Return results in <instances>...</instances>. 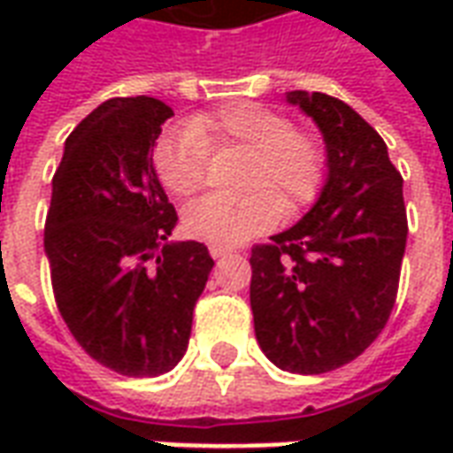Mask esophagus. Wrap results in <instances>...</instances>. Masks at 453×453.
<instances>
[{
  "label": "esophagus",
  "instance_id": "34e87169",
  "mask_svg": "<svg viewBox=\"0 0 453 453\" xmlns=\"http://www.w3.org/2000/svg\"><path fill=\"white\" fill-rule=\"evenodd\" d=\"M208 252H211V257H213V259H220V257H227V255H230L233 250H230V247L211 245V247H208Z\"/></svg>",
  "mask_w": 453,
  "mask_h": 453
}]
</instances>
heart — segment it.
<instances>
[{"instance_id": "obj_1", "label": "heart", "mask_w": 453, "mask_h": 453, "mask_svg": "<svg viewBox=\"0 0 453 453\" xmlns=\"http://www.w3.org/2000/svg\"><path fill=\"white\" fill-rule=\"evenodd\" d=\"M250 152L240 181L245 196H203L184 211L191 237L218 247H235L265 233L286 213L313 203L327 177L320 140L294 128L286 113L255 102H230L196 113L184 128H172L152 148V165L162 187L191 196L206 184L211 152Z\"/></svg>"}]
</instances>
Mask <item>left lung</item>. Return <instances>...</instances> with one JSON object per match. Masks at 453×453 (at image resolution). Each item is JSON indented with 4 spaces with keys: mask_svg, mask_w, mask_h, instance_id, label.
<instances>
[{
    "mask_svg": "<svg viewBox=\"0 0 453 453\" xmlns=\"http://www.w3.org/2000/svg\"><path fill=\"white\" fill-rule=\"evenodd\" d=\"M323 133L327 177L296 226L252 250L250 305L266 359L291 373L340 369L388 323L408 216L376 130L320 92H286Z\"/></svg>",
    "mask_w": 453,
    "mask_h": 453,
    "instance_id": "left-lung-1",
    "label": "left lung"
}]
</instances>
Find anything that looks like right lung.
I'll use <instances>...</instances> for the list:
<instances>
[{
	"label": "right lung",
	"mask_w": 453,
	"mask_h": 453,
	"mask_svg": "<svg viewBox=\"0 0 453 453\" xmlns=\"http://www.w3.org/2000/svg\"><path fill=\"white\" fill-rule=\"evenodd\" d=\"M174 111L152 96L99 104L65 140L45 257L65 325L106 369L150 379L177 366L213 259L177 226L152 165Z\"/></svg>",
	"instance_id": "obj_1"
}]
</instances>
